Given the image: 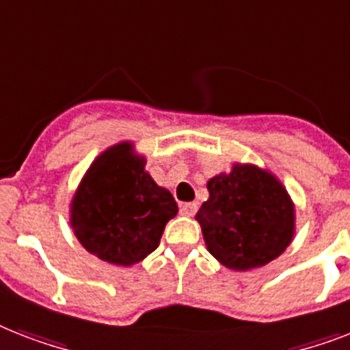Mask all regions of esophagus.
<instances>
[{"label":"esophagus","instance_id":"34e87169","mask_svg":"<svg viewBox=\"0 0 350 350\" xmlns=\"http://www.w3.org/2000/svg\"><path fill=\"white\" fill-rule=\"evenodd\" d=\"M198 211V205L196 203H181L180 205V213L183 216H194Z\"/></svg>","mask_w":350,"mask_h":350}]
</instances>
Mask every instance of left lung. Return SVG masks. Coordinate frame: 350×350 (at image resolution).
Instances as JSON below:
<instances>
[{"label":"left lung","mask_w":350,"mask_h":350,"mask_svg":"<svg viewBox=\"0 0 350 350\" xmlns=\"http://www.w3.org/2000/svg\"><path fill=\"white\" fill-rule=\"evenodd\" d=\"M208 200L198 211L208 252L232 271L276 260L294 234V205L267 170L236 163L208 180Z\"/></svg>","instance_id":"1"}]
</instances>
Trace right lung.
<instances>
[{"mask_svg": "<svg viewBox=\"0 0 350 350\" xmlns=\"http://www.w3.org/2000/svg\"><path fill=\"white\" fill-rule=\"evenodd\" d=\"M178 214L167 189L145 172V158L120 143L96 158L70 205V225L90 254L114 265H134L159 245Z\"/></svg>", "mask_w": 350, "mask_h": 350, "instance_id": "1", "label": "right lung"}]
</instances>
